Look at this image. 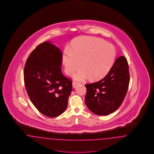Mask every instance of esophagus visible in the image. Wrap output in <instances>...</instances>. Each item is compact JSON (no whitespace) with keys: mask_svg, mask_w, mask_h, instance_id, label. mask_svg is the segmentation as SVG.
Returning a JSON list of instances; mask_svg holds the SVG:
<instances>
[{"mask_svg":"<svg viewBox=\"0 0 154 154\" xmlns=\"http://www.w3.org/2000/svg\"><path fill=\"white\" fill-rule=\"evenodd\" d=\"M77 85H78V83H77V82H73V84H72L73 88H75Z\"/></svg>","mask_w":154,"mask_h":154,"instance_id":"obj_1","label":"esophagus"}]
</instances>
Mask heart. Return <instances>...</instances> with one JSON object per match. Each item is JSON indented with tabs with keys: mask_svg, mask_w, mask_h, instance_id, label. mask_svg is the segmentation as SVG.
<instances>
[{
	"mask_svg": "<svg viewBox=\"0 0 154 154\" xmlns=\"http://www.w3.org/2000/svg\"><path fill=\"white\" fill-rule=\"evenodd\" d=\"M71 50H66L62 62L66 73L71 75L81 66L74 79L84 81L102 79L110 70L116 57L115 48L110 43L96 37H82L73 41Z\"/></svg>",
	"mask_w": 154,
	"mask_h": 154,
	"instance_id": "obj_1",
	"label": "heart"
}]
</instances>
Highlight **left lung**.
Returning <instances> with one entry per match:
<instances>
[{"mask_svg": "<svg viewBox=\"0 0 154 154\" xmlns=\"http://www.w3.org/2000/svg\"><path fill=\"white\" fill-rule=\"evenodd\" d=\"M129 83L128 62L126 58L120 56L104 78L85 85L87 107L93 113L100 116L114 112L125 98Z\"/></svg>", "mask_w": 154, "mask_h": 154, "instance_id": "1", "label": "left lung"}]
</instances>
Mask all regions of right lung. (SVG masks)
Instances as JSON below:
<instances>
[{
    "instance_id": "obj_1",
    "label": "right lung",
    "mask_w": 154,
    "mask_h": 154,
    "mask_svg": "<svg viewBox=\"0 0 154 154\" xmlns=\"http://www.w3.org/2000/svg\"><path fill=\"white\" fill-rule=\"evenodd\" d=\"M61 50L50 42L39 45L28 57L24 69L26 91L38 111L49 117L65 111L72 82L62 73Z\"/></svg>"
}]
</instances>
